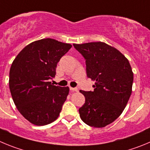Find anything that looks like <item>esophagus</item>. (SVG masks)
I'll return each mask as SVG.
<instances>
[{"label":"esophagus","mask_w":150,"mask_h":150,"mask_svg":"<svg viewBox=\"0 0 150 150\" xmlns=\"http://www.w3.org/2000/svg\"><path fill=\"white\" fill-rule=\"evenodd\" d=\"M70 90L72 92H78V88H73V87H70Z\"/></svg>","instance_id":"obj_1"}]
</instances>
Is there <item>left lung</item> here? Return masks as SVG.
I'll use <instances>...</instances> for the list:
<instances>
[{
	"label": "left lung",
	"mask_w": 150,
	"mask_h": 150,
	"mask_svg": "<svg viewBox=\"0 0 150 150\" xmlns=\"http://www.w3.org/2000/svg\"><path fill=\"white\" fill-rule=\"evenodd\" d=\"M86 60L88 78L95 81L93 91L80 92L85 103L79 108L87 125L102 128L122 114L132 94L133 72L128 59L120 51L105 42L73 44Z\"/></svg>",
	"instance_id": "left-lung-1"
}]
</instances>
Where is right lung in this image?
I'll return each mask as SVG.
<instances>
[{
    "label": "right lung",
    "mask_w": 150,
    "mask_h": 150,
    "mask_svg": "<svg viewBox=\"0 0 150 150\" xmlns=\"http://www.w3.org/2000/svg\"><path fill=\"white\" fill-rule=\"evenodd\" d=\"M72 45L53 39L30 43L19 52L9 70V86L13 102L21 115L36 125L56 120L69 92L54 86L57 63Z\"/></svg>",
    "instance_id": "right-lung-1"
}]
</instances>
